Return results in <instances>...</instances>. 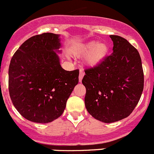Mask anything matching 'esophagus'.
Instances as JSON below:
<instances>
[{
  "label": "esophagus",
  "mask_w": 154,
  "mask_h": 154,
  "mask_svg": "<svg viewBox=\"0 0 154 154\" xmlns=\"http://www.w3.org/2000/svg\"><path fill=\"white\" fill-rule=\"evenodd\" d=\"M84 71H83L82 70H80V73H79V81H80V82L82 81V79H83V77H84Z\"/></svg>",
  "instance_id": "34e87169"
}]
</instances>
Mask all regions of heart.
Returning a JSON list of instances; mask_svg holds the SVG:
<instances>
[{
  "instance_id": "b5f03b06",
  "label": "heart",
  "mask_w": 154,
  "mask_h": 154,
  "mask_svg": "<svg viewBox=\"0 0 154 154\" xmlns=\"http://www.w3.org/2000/svg\"><path fill=\"white\" fill-rule=\"evenodd\" d=\"M108 51L109 48L105 43L97 44L95 41H91L79 47L76 51V54H85L89 52L85 59L86 64L90 67H95L104 60Z\"/></svg>"
}]
</instances>
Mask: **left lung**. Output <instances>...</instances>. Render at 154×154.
<instances>
[{"label": "left lung", "mask_w": 154, "mask_h": 154, "mask_svg": "<svg viewBox=\"0 0 154 154\" xmlns=\"http://www.w3.org/2000/svg\"><path fill=\"white\" fill-rule=\"evenodd\" d=\"M113 53L94 67L85 70L82 83L88 113L103 123L126 118L137 105L143 90L139 52L124 37L110 35Z\"/></svg>", "instance_id": "8db88e82"}]
</instances>
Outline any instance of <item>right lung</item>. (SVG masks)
I'll return each instance as SVG.
<instances>
[{
  "label": "right lung",
  "instance_id": "add662e5",
  "mask_svg": "<svg viewBox=\"0 0 154 154\" xmlns=\"http://www.w3.org/2000/svg\"><path fill=\"white\" fill-rule=\"evenodd\" d=\"M60 35L44 33L23 42L12 57L8 88L14 106L30 121L47 124L63 113L79 70L61 67Z\"/></svg>",
  "mask_w": 154,
  "mask_h": 154
}]
</instances>
